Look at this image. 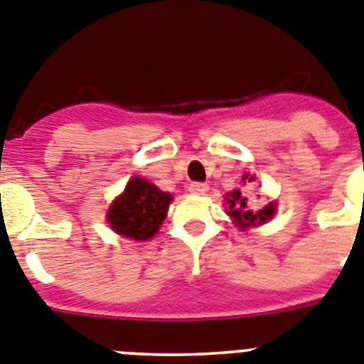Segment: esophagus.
<instances>
[{"mask_svg": "<svg viewBox=\"0 0 364 364\" xmlns=\"http://www.w3.org/2000/svg\"><path fill=\"white\" fill-rule=\"evenodd\" d=\"M188 191H191L192 194H198V196H201V194H205V192L209 191V185H207V183L192 181L191 185H188Z\"/></svg>", "mask_w": 364, "mask_h": 364, "instance_id": "obj_1", "label": "esophagus"}]
</instances>
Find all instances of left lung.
<instances>
[{
	"label": "left lung",
	"instance_id": "1",
	"mask_svg": "<svg viewBox=\"0 0 364 364\" xmlns=\"http://www.w3.org/2000/svg\"><path fill=\"white\" fill-rule=\"evenodd\" d=\"M248 179V177H246ZM250 181H253V177H250ZM246 185V181H244ZM225 203H228V215L237 222L239 228H250V225L264 224L267 220L272 218V215L276 213V207L267 205L259 210H253L250 207V198L246 191H233L225 196Z\"/></svg>",
	"mask_w": 364,
	"mask_h": 364
}]
</instances>
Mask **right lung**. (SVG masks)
I'll use <instances>...</instances> for the list:
<instances>
[{"label": "right lung", "mask_w": 364, "mask_h": 364, "mask_svg": "<svg viewBox=\"0 0 364 364\" xmlns=\"http://www.w3.org/2000/svg\"><path fill=\"white\" fill-rule=\"evenodd\" d=\"M172 196L146 179L133 177L125 192L111 205L107 220L116 233L133 240H148L166 218Z\"/></svg>", "instance_id": "add662e5"}]
</instances>
